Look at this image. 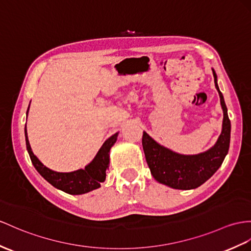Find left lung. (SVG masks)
<instances>
[{"mask_svg":"<svg viewBox=\"0 0 251 251\" xmlns=\"http://www.w3.org/2000/svg\"><path fill=\"white\" fill-rule=\"evenodd\" d=\"M214 83L221 98L224 112L223 129L216 144L199 154L185 155L174 152L157 144L148 134H143V148L146 161L153 178L176 189H193L209 180L222 166L230 145L231 124L224 96L217 85V75L213 70Z\"/></svg>","mask_w":251,"mask_h":251,"instance_id":"8db88e82","label":"left lung"}]
</instances>
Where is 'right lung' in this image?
Segmentation results:
<instances>
[{
    "instance_id": "obj_1",
    "label": "right lung",
    "mask_w": 251,
    "mask_h": 251,
    "mask_svg": "<svg viewBox=\"0 0 251 251\" xmlns=\"http://www.w3.org/2000/svg\"><path fill=\"white\" fill-rule=\"evenodd\" d=\"M27 113L28 109L26 114ZM24 133H25L26 149L34 167L41 175L42 178L46 179L54 187L70 195H82L99 188L101 183L105 181L106 169L109 165V150L117 140L118 133H115L114 135L105 140L94 160L86 167L71 173H57L46 167L33 153L32 148H30L27 138L26 125Z\"/></svg>"
}]
</instances>
